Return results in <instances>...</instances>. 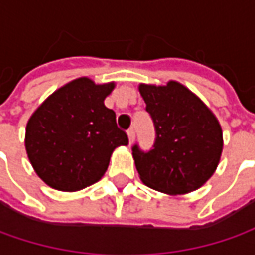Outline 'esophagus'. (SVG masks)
I'll use <instances>...</instances> for the list:
<instances>
[{
    "label": "esophagus",
    "mask_w": 255,
    "mask_h": 255,
    "mask_svg": "<svg viewBox=\"0 0 255 255\" xmlns=\"http://www.w3.org/2000/svg\"><path fill=\"white\" fill-rule=\"evenodd\" d=\"M128 136H129V142L132 143L133 140H134V136H136V130H134L133 128H130V129L128 130Z\"/></svg>",
    "instance_id": "obj_1"
}]
</instances>
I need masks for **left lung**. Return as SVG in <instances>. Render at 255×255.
Here are the masks:
<instances>
[{
  "instance_id": "1",
  "label": "left lung",
  "mask_w": 255,
  "mask_h": 255,
  "mask_svg": "<svg viewBox=\"0 0 255 255\" xmlns=\"http://www.w3.org/2000/svg\"><path fill=\"white\" fill-rule=\"evenodd\" d=\"M140 95L154 126L152 149L136 143L132 154L142 181L167 194L197 190L214 173L223 133L219 121L200 99L183 85H140Z\"/></svg>"
}]
</instances>
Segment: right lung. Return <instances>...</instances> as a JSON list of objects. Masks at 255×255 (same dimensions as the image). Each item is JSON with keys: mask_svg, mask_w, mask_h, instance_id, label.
Returning a JSON list of instances; mask_svg holds the SVG:
<instances>
[{"mask_svg": "<svg viewBox=\"0 0 255 255\" xmlns=\"http://www.w3.org/2000/svg\"><path fill=\"white\" fill-rule=\"evenodd\" d=\"M115 84L79 78L54 92L26 125L25 147L42 180L56 190L76 191L99 180L118 146L129 143L105 106Z\"/></svg>", "mask_w": 255, "mask_h": 255, "instance_id": "right-lung-1", "label": "right lung"}]
</instances>
